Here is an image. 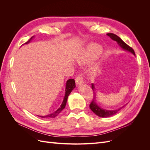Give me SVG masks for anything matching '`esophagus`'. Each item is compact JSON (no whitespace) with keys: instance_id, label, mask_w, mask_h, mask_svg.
<instances>
[{"instance_id":"obj_1","label":"esophagus","mask_w":150,"mask_h":150,"mask_svg":"<svg viewBox=\"0 0 150 150\" xmlns=\"http://www.w3.org/2000/svg\"><path fill=\"white\" fill-rule=\"evenodd\" d=\"M76 83L77 85L82 84L83 83V76L82 74H79L76 78Z\"/></svg>"}]
</instances>
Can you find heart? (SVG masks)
Here are the masks:
<instances>
[{
  "instance_id": "1",
  "label": "heart",
  "mask_w": 150,
  "mask_h": 150,
  "mask_svg": "<svg viewBox=\"0 0 150 150\" xmlns=\"http://www.w3.org/2000/svg\"><path fill=\"white\" fill-rule=\"evenodd\" d=\"M101 49L99 48L98 46H94L92 47V49H91L90 51V56H92L93 57H95L98 56L99 54L101 53Z\"/></svg>"
}]
</instances>
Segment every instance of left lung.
<instances>
[{
    "instance_id": "obj_1",
    "label": "left lung",
    "mask_w": 150,
    "mask_h": 150,
    "mask_svg": "<svg viewBox=\"0 0 150 150\" xmlns=\"http://www.w3.org/2000/svg\"><path fill=\"white\" fill-rule=\"evenodd\" d=\"M107 35L108 36H110V37L113 40H115L120 45V46L123 49L126 50V51H128L129 52H131V53H133L134 55H135V53L134 51L133 48H131L130 46H129L128 44H126L123 40H122L120 37H118L117 35L115 34H112V33H108L107 34ZM92 89L93 91V99H92L91 102L90 104H89V108L91 110H92V111L95 113L96 115H98L99 117H110L111 116H113L116 115V113L118 112L121 108H123L124 106H122L121 108L119 109H117V110H103V109L99 108L98 104H96V93L94 92V85L93 84H92Z\"/></svg>"
}]
</instances>
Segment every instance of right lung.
Segmentation results:
<instances>
[{
    "label": "right lung",
    "instance_id": "right-lung-1",
    "mask_svg": "<svg viewBox=\"0 0 150 150\" xmlns=\"http://www.w3.org/2000/svg\"><path fill=\"white\" fill-rule=\"evenodd\" d=\"M34 37V36H33ZM33 37H32L28 42H26L25 44H28L29 42H30V41L31 40V39L33 38ZM76 83H75V81L74 79H69V80L67 81L66 83V93H65V96L64 98V100H63L62 103L61 104V107L58 109L57 111H56L55 112H54L51 114H49L48 115L46 116H40V117H42V118H54V117H56L59 113L62 111V110H64L66 104L67 103V98L69 96V94L71 93V92L72 91L75 87H76Z\"/></svg>",
    "mask_w": 150,
    "mask_h": 150
}]
</instances>
